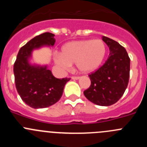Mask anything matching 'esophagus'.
<instances>
[{
	"mask_svg": "<svg viewBox=\"0 0 147 147\" xmlns=\"http://www.w3.org/2000/svg\"><path fill=\"white\" fill-rule=\"evenodd\" d=\"M71 79H72V80H77L80 79V77H79V76H72V77H71Z\"/></svg>",
	"mask_w": 147,
	"mask_h": 147,
	"instance_id": "1",
	"label": "esophagus"
}]
</instances>
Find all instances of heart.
I'll return each mask as SVG.
<instances>
[{
  "label": "heart",
  "mask_w": 147,
  "mask_h": 147,
  "mask_svg": "<svg viewBox=\"0 0 147 147\" xmlns=\"http://www.w3.org/2000/svg\"><path fill=\"white\" fill-rule=\"evenodd\" d=\"M107 54V47L102 40L72 41L64 44L60 54H55L54 62L67 69L76 64L78 71L89 74L96 71L103 64Z\"/></svg>",
  "instance_id": "obj_1"
}]
</instances>
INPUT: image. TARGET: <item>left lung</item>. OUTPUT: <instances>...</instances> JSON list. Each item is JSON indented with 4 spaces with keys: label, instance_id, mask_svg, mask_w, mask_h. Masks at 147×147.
I'll return each mask as SVG.
<instances>
[{
    "label": "left lung",
    "instance_id": "obj_1",
    "mask_svg": "<svg viewBox=\"0 0 147 147\" xmlns=\"http://www.w3.org/2000/svg\"><path fill=\"white\" fill-rule=\"evenodd\" d=\"M110 49V55L105 64L89 75L91 85L84 91L90 102L99 106L116 103L128 85L130 59L127 51L115 40L102 37Z\"/></svg>",
    "mask_w": 147,
    "mask_h": 147
}]
</instances>
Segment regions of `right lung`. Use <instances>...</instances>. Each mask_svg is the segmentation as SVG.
<instances>
[{
  "instance_id": "right-lung-1",
  "label": "right lung",
  "mask_w": 147,
  "mask_h": 147,
  "mask_svg": "<svg viewBox=\"0 0 147 147\" xmlns=\"http://www.w3.org/2000/svg\"><path fill=\"white\" fill-rule=\"evenodd\" d=\"M54 34L45 32L36 36L20 48L14 64L15 82L22 100L34 109L50 107L60 99L70 78L57 79L47 65L32 64L30 59L34 50L44 46H54Z\"/></svg>"
}]
</instances>
